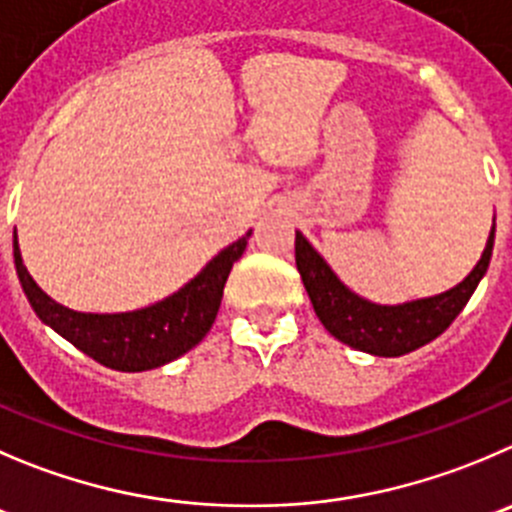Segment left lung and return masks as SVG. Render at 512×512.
Instances as JSON below:
<instances>
[{"label":"left lung","mask_w":512,"mask_h":512,"mask_svg":"<svg viewBox=\"0 0 512 512\" xmlns=\"http://www.w3.org/2000/svg\"><path fill=\"white\" fill-rule=\"evenodd\" d=\"M493 243L495 218L483 256L460 284L442 294L394 306L374 304L344 286L332 266L321 259V253L306 241L301 231H296V269L314 304L316 316L334 339L374 357H402L440 337L455 321V316L465 309L472 291L478 289L480 279L488 271Z\"/></svg>","instance_id":"1"}]
</instances>
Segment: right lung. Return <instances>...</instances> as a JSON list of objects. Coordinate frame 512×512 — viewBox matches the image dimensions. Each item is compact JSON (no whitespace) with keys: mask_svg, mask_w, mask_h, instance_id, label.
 I'll use <instances>...</instances> for the list:
<instances>
[{"mask_svg":"<svg viewBox=\"0 0 512 512\" xmlns=\"http://www.w3.org/2000/svg\"><path fill=\"white\" fill-rule=\"evenodd\" d=\"M248 236L251 231L223 248L203 266L196 279L188 281L175 294L145 309L123 311V314H85L50 299L24 266L17 228H14V266L34 314L52 326L60 337L105 367L118 372H145L183 357L206 337L216 321L228 274L246 251Z\"/></svg>","mask_w":512,"mask_h":512,"instance_id":"1","label":"right lung"}]
</instances>
